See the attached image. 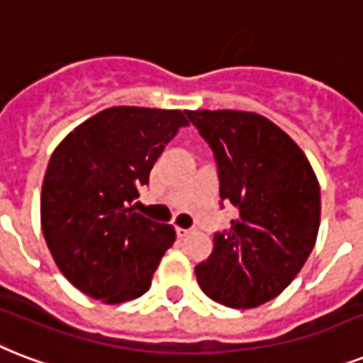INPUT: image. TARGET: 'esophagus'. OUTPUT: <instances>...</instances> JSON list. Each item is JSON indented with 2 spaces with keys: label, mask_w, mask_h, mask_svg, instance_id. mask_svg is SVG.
Returning <instances> with one entry per match:
<instances>
[{
  "label": "esophagus",
  "mask_w": 363,
  "mask_h": 363,
  "mask_svg": "<svg viewBox=\"0 0 363 363\" xmlns=\"http://www.w3.org/2000/svg\"><path fill=\"white\" fill-rule=\"evenodd\" d=\"M176 233H178V237H189V235H193V233H196V229L195 227H191V229H184V227H178V229H176Z\"/></svg>",
  "instance_id": "obj_1"
}]
</instances>
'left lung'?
Masks as SVG:
<instances>
[{"mask_svg": "<svg viewBox=\"0 0 363 363\" xmlns=\"http://www.w3.org/2000/svg\"><path fill=\"white\" fill-rule=\"evenodd\" d=\"M187 117L212 147L221 201L238 210L195 267L199 286L225 307H259L288 288L313 252L318 179L299 145L263 115L199 109Z\"/></svg>", "mask_w": 363, "mask_h": 363, "instance_id": "8db88e82", "label": "left lung"}]
</instances>
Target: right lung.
<instances>
[{
  "mask_svg": "<svg viewBox=\"0 0 363 363\" xmlns=\"http://www.w3.org/2000/svg\"><path fill=\"white\" fill-rule=\"evenodd\" d=\"M187 125L178 109L109 108L69 132L50 157L41 189L45 242L62 274L92 299L115 305L150 289L176 231L132 202Z\"/></svg>",
  "mask_w": 363,
  "mask_h": 363,
  "instance_id": "add662e5",
  "label": "right lung"
}]
</instances>
